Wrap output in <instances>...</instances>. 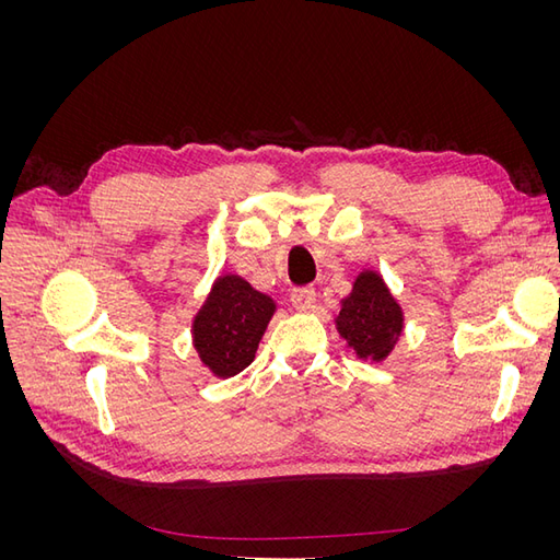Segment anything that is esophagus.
<instances>
[{
  "mask_svg": "<svg viewBox=\"0 0 560 560\" xmlns=\"http://www.w3.org/2000/svg\"><path fill=\"white\" fill-rule=\"evenodd\" d=\"M290 299H292V306L296 311H308L315 303V290L313 287H294Z\"/></svg>",
  "mask_w": 560,
  "mask_h": 560,
  "instance_id": "1",
  "label": "esophagus"
}]
</instances>
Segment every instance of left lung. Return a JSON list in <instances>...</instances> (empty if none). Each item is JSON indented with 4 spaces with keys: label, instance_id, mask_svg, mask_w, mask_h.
I'll return each instance as SVG.
<instances>
[{
    "label": "left lung",
    "instance_id": "left-lung-1",
    "mask_svg": "<svg viewBox=\"0 0 560 560\" xmlns=\"http://www.w3.org/2000/svg\"><path fill=\"white\" fill-rule=\"evenodd\" d=\"M334 325L360 360L383 362L399 343L404 311L378 270L364 268L354 278L350 294L341 299Z\"/></svg>",
    "mask_w": 560,
    "mask_h": 560
}]
</instances>
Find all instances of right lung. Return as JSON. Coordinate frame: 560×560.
<instances>
[{
	"instance_id": "1",
	"label": "right lung",
	"mask_w": 560,
	"mask_h": 560,
	"mask_svg": "<svg viewBox=\"0 0 560 560\" xmlns=\"http://www.w3.org/2000/svg\"><path fill=\"white\" fill-rule=\"evenodd\" d=\"M276 301L241 276H219L191 322V343L212 376L231 378L254 360Z\"/></svg>"
}]
</instances>
